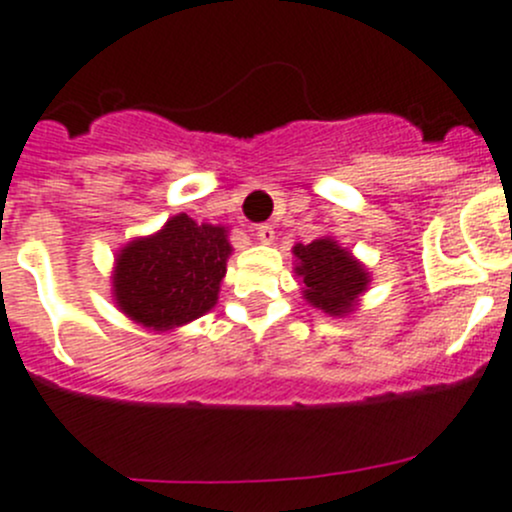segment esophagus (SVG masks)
<instances>
[{
  "label": "esophagus",
  "instance_id": "1",
  "mask_svg": "<svg viewBox=\"0 0 512 512\" xmlns=\"http://www.w3.org/2000/svg\"><path fill=\"white\" fill-rule=\"evenodd\" d=\"M255 237L262 242V245H272V242H275V227L267 225V223L257 225L255 227Z\"/></svg>",
  "mask_w": 512,
  "mask_h": 512
}]
</instances>
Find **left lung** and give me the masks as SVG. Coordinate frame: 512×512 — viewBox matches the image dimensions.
<instances>
[{"mask_svg": "<svg viewBox=\"0 0 512 512\" xmlns=\"http://www.w3.org/2000/svg\"><path fill=\"white\" fill-rule=\"evenodd\" d=\"M294 275L302 282V297L329 317H347L371 285V275L354 252L324 235L309 245L292 247Z\"/></svg>", "mask_w": 512, "mask_h": 512, "instance_id": "1", "label": "left lung"}]
</instances>
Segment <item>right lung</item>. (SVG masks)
<instances>
[{"mask_svg": "<svg viewBox=\"0 0 512 512\" xmlns=\"http://www.w3.org/2000/svg\"><path fill=\"white\" fill-rule=\"evenodd\" d=\"M225 225L173 215L158 232L136 237L116 252L111 294L131 322L170 332L218 304L220 282L232 255Z\"/></svg>", "mask_w": 512, "mask_h": 512, "instance_id": "add662e5", "label": "right lung"}]
</instances>
